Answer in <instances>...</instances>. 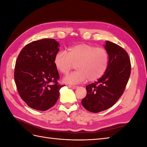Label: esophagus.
<instances>
[{"label": "esophagus", "instance_id": "esophagus-1", "mask_svg": "<svg viewBox=\"0 0 147 147\" xmlns=\"http://www.w3.org/2000/svg\"><path fill=\"white\" fill-rule=\"evenodd\" d=\"M69 87L71 88H73V89H76L78 88L77 86H73V85H69Z\"/></svg>", "mask_w": 147, "mask_h": 147}]
</instances>
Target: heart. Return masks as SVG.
<instances>
[{
	"label": "heart",
	"instance_id": "b5f03b06",
	"mask_svg": "<svg viewBox=\"0 0 147 147\" xmlns=\"http://www.w3.org/2000/svg\"><path fill=\"white\" fill-rule=\"evenodd\" d=\"M54 65L62 74H66L76 64L77 71L64 78L63 82L69 85H76L86 78L90 82L101 78L107 69L109 55L102 47L80 43L71 46L67 52L59 51L54 57Z\"/></svg>",
	"mask_w": 147,
	"mask_h": 147
}]
</instances>
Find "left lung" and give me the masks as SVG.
<instances>
[{
	"label": "left lung",
	"mask_w": 147,
	"mask_h": 147,
	"mask_svg": "<svg viewBox=\"0 0 147 147\" xmlns=\"http://www.w3.org/2000/svg\"><path fill=\"white\" fill-rule=\"evenodd\" d=\"M109 55L108 66L97 82L87 85V94L82 100L84 108L97 113L115 104L125 89L131 74L128 54L115 43L106 41L104 45Z\"/></svg>",
	"instance_id": "8db88e82"
}]
</instances>
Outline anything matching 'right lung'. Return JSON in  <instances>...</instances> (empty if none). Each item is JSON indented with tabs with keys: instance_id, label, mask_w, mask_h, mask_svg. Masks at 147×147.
<instances>
[{
	"instance_id": "1",
	"label": "right lung",
	"mask_w": 147,
	"mask_h": 147,
	"mask_svg": "<svg viewBox=\"0 0 147 147\" xmlns=\"http://www.w3.org/2000/svg\"><path fill=\"white\" fill-rule=\"evenodd\" d=\"M59 43L45 38L32 42L21 50L16 62L14 80L22 100L30 107L45 111L59 96V74L54 65Z\"/></svg>"
}]
</instances>
